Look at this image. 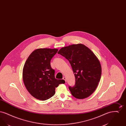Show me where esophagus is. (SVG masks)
Masks as SVG:
<instances>
[{
    "label": "esophagus",
    "instance_id": "esophagus-1",
    "mask_svg": "<svg viewBox=\"0 0 126 126\" xmlns=\"http://www.w3.org/2000/svg\"><path fill=\"white\" fill-rule=\"evenodd\" d=\"M63 79H64V80L65 81V82H66V77H64V78H63Z\"/></svg>",
    "mask_w": 126,
    "mask_h": 126
}]
</instances>
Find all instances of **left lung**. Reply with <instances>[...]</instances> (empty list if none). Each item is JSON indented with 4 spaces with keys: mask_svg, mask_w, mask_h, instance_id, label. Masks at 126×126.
<instances>
[{
    "mask_svg": "<svg viewBox=\"0 0 126 126\" xmlns=\"http://www.w3.org/2000/svg\"><path fill=\"white\" fill-rule=\"evenodd\" d=\"M69 61L76 84L69 87L72 95L79 99L90 96L100 82L102 67L96 55L84 44H73L61 48L58 52Z\"/></svg>",
    "mask_w": 126,
    "mask_h": 126,
    "instance_id": "obj_1",
    "label": "left lung"
}]
</instances>
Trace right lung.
I'll list each match as a JSON object with an SVG mask.
<instances>
[{
    "mask_svg": "<svg viewBox=\"0 0 126 126\" xmlns=\"http://www.w3.org/2000/svg\"><path fill=\"white\" fill-rule=\"evenodd\" d=\"M58 49L40 48L34 50L28 57L23 70V80L26 89L37 99L48 100L53 96L55 88L63 79L55 78V70L50 60Z\"/></svg>",
    "mask_w": 126,
    "mask_h": 126,
    "instance_id": "1",
    "label": "right lung"
}]
</instances>
